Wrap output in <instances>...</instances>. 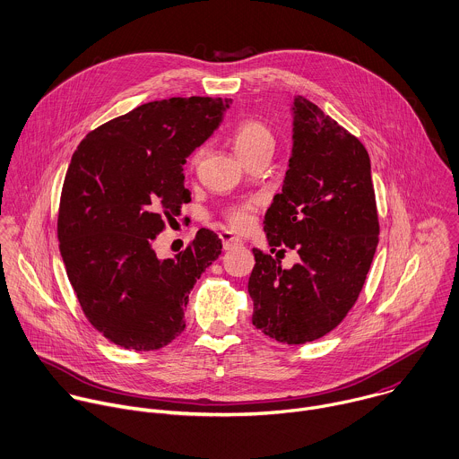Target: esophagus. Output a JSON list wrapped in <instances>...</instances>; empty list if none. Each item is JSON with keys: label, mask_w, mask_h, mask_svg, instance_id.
Instances as JSON below:
<instances>
[{"label": "esophagus", "mask_w": 459, "mask_h": 459, "mask_svg": "<svg viewBox=\"0 0 459 459\" xmlns=\"http://www.w3.org/2000/svg\"><path fill=\"white\" fill-rule=\"evenodd\" d=\"M221 240H222V247H224V249H233V247H237V246L242 244V238L237 237V235H233L231 231H222V233H221Z\"/></svg>", "instance_id": "34e87169"}]
</instances>
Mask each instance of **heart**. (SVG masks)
<instances>
[{
    "label": "heart",
    "mask_w": 459,
    "mask_h": 459,
    "mask_svg": "<svg viewBox=\"0 0 459 459\" xmlns=\"http://www.w3.org/2000/svg\"><path fill=\"white\" fill-rule=\"evenodd\" d=\"M231 142H233V147H235L238 158L242 161H246L253 154L262 151L264 147H273V133L267 127V124H264L262 120L246 118V120H242L235 126L233 134H231ZM201 154H203V151L194 152V156L190 158L192 167H195L199 163ZM251 210H253L251 203L230 208L226 212V219L235 230H246L251 224Z\"/></svg>",
    "instance_id": "1"
}]
</instances>
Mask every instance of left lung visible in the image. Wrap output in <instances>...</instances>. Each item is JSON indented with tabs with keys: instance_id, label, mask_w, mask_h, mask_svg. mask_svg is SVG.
I'll use <instances>...</instances> for the list:
<instances>
[{
	"instance_id": "left-lung-1",
	"label": "left lung",
	"mask_w": 459,
	"mask_h": 459,
	"mask_svg": "<svg viewBox=\"0 0 459 459\" xmlns=\"http://www.w3.org/2000/svg\"><path fill=\"white\" fill-rule=\"evenodd\" d=\"M292 109V156L264 231L271 253L287 246L301 260L283 269L253 249L247 290L258 330L303 344L333 330L355 305L378 244V213L364 145L305 97Z\"/></svg>"
}]
</instances>
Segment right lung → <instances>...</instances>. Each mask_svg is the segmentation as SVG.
Returning <instances> with one entry per match:
<instances>
[{"instance_id": "obj_1", "label": "right lung", "mask_w": 459, "mask_h": 459, "mask_svg": "<svg viewBox=\"0 0 459 459\" xmlns=\"http://www.w3.org/2000/svg\"><path fill=\"white\" fill-rule=\"evenodd\" d=\"M231 99L156 100L91 131L74 152L57 217L70 283L88 321L136 351L167 346L185 330L188 294L222 242L210 230L176 258L158 235L190 203L183 165L222 122Z\"/></svg>"}]
</instances>
